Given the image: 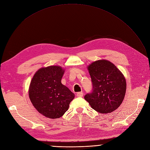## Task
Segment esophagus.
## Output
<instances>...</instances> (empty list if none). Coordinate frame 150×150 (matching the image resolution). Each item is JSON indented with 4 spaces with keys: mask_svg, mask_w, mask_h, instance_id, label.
<instances>
[{
    "mask_svg": "<svg viewBox=\"0 0 150 150\" xmlns=\"http://www.w3.org/2000/svg\"><path fill=\"white\" fill-rule=\"evenodd\" d=\"M77 97H82L83 96V93L82 92L77 93Z\"/></svg>",
    "mask_w": 150,
    "mask_h": 150,
    "instance_id": "34e87169",
    "label": "esophagus"
}]
</instances>
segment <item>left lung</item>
I'll return each instance as SVG.
<instances>
[{
    "label": "left lung",
    "mask_w": 150,
    "mask_h": 150,
    "mask_svg": "<svg viewBox=\"0 0 150 150\" xmlns=\"http://www.w3.org/2000/svg\"><path fill=\"white\" fill-rule=\"evenodd\" d=\"M91 76L93 91L84 96L92 109L101 113H109L122 103L126 90L123 73L107 60L92 62L87 67Z\"/></svg>",
    "instance_id": "1"
}]
</instances>
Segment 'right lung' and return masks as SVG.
I'll list each match as a JSON object with an SVG mask.
<instances>
[{
  "instance_id": "1",
  "label": "right lung",
  "mask_w": 150,
  "mask_h": 150,
  "mask_svg": "<svg viewBox=\"0 0 150 150\" xmlns=\"http://www.w3.org/2000/svg\"><path fill=\"white\" fill-rule=\"evenodd\" d=\"M65 69L60 66L39 69L32 77L28 96L34 108L51 119L62 117L68 109L74 94L61 81Z\"/></svg>"
}]
</instances>
